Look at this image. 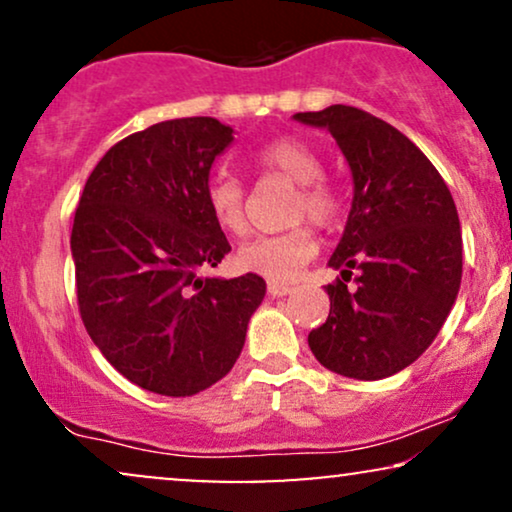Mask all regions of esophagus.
I'll use <instances>...</instances> for the list:
<instances>
[{"label":"esophagus","instance_id":"esophagus-1","mask_svg":"<svg viewBox=\"0 0 512 512\" xmlns=\"http://www.w3.org/2000/svg\"><path fill=\"white\" fill-rule=\"evenodd\" d=\"M267 291H269V296H289V293H293V286H289V284H276V281H269Z\"/></svg>","mask_w":512,"mask_h":512}]
</instances>
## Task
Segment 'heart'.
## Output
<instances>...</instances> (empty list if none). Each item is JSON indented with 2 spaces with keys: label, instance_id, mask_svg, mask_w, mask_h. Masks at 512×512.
Returning a JSON list of instances; mask_svg holds the SVG:
<instances>
[{
  "label": "heart",
  "instance_id": "b5f03b06",
  "mask_svg": "<svg viewBox=\"0 0 512 512\" xmlns=\"http://www.w3.org/2000/svg\"><path fill=\"white\" fill-rule=\"evenodd\" d=\"M255 166L264 175L296 182L291 204V221L310 219L327 228L342 214V197L337 187L322 175V158L308 142L296 137H279L255 151ZM207 207L221 231L243 236L248 231V192L236 175L216 173L207 182ZM315 255V238L308 226L289 228L276 236H257L243 243L236 252L238 267L264 279L284 284L296 279L298 269Z\"/></svg>",
  "mask_w": 512,
  "mask_h": 512
}]
</instances>
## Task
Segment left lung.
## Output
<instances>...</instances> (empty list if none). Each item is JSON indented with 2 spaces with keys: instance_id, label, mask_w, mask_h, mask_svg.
I'll list each match as a JSON object with an SVG mask.
<instances>
[{
  "instance_id": "1",
  "label": "left lung",
  "mask_w": 512,
  "mask_h": 512,
  "mask_svg": "<svg viewBox=\"0 0 512 512\" xmlns=\"http://www.w3.org/2000/svg\"><path fill=\"white\" fill-rule=\"evenodd\" d=\"M337 139L354 178L344 236L330 257V315L308 334L310 351L334 373L380 380L411 366L431 346L462 281L455 202L414 142L351 105L296 113ZM356 271L357 289L349 290Z\"/></svg>"
}]
</instances>
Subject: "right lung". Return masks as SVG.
<instances>
[{
  "label": "right lung",
  "mask_w": 512,
  "mask_h": 512,
  "mask_svg": "<svg viewBox=\"0 0 512 512\" xmlns=\"http://www.w3.org/2000/svg\"><path fill=\"white\" fill-rule=\"evenodd\" d=\"M233 129L180 117L117 142L88 175L72 228L79 313L117 373L166 397L219 383L262 303V276H204L231 252L207 197Z\"/></svg>",
  "instance_id": "add662e5"
}]
</instances>
